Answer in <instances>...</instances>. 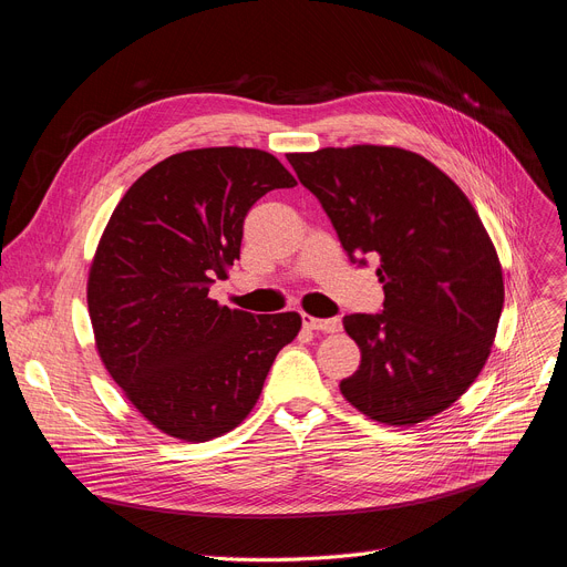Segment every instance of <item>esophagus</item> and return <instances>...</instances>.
Returning <instances> with one entry per match:
<instances>
[{
	"label": "esophagus",
	"mask_w": 567,
	"mask_h": 567,
	"mask_svg": "<svg viewBox=\"0 0 567 567\" xmlns=\"http://www.w3.org/2000/svg\"><path fill=\"white\" fill-rule=\"evenodd\" d=\"M302 322L307 329H313V331H324V334H334V331L341 329V320L339 318H313V316H302Z\"/></svg>",
	"instance_id": "obj_1"
}]
</instances>
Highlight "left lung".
<instances>
[{"label": "left lung", "mask_w": 567, "mask_h": 567, "mask_svg": "<svg viewBox=\"0 0 567 567\" xmlns=\"http://www.w3.org/2000/svg\"><path fill=\"white\" fill-rule=\"evenodd\" d=\"M288 162L316 194L346 254L380 258L382 313L343 318L361 350L341 382L373 421L414 425L451 408L489 357L504 275L464 192L430 159L395 146L320 148Z\"/></svg>", "instance_id": "1"}]
</instances>
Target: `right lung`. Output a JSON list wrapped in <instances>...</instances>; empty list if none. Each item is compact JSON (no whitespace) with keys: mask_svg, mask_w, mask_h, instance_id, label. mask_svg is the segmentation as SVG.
Listing matches in <instances>:
<instances>
[{"mask_svg":"<svg viewBox=\"0 0 567 567\" xmlns=\"http://www.w3.org/2000/svg\"><path fill=\"white\" fill-rule=\"evenodd\" d=\"M297 181L258 148H196L157 162L123 194L97 243L86 302L107 373L164 435L208 442L254 410L302 318L254 316L208 297L240 258L262 194Z\"/></svg>","mask_w":567,"mask_h":567,"instance_id":"1","label":"right lung"}]
</instances>
